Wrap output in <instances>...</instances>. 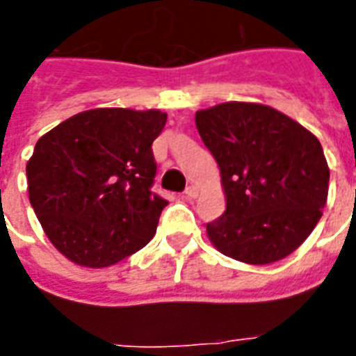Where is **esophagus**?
I'll return each instance as SVG.
<instances>
[{
  "label": "esophagus",
  "mask_w": 356,
  "mask_h": 356,
  "mask_svg": "<svg viewBox=\"0 0 356 356\" xmlns=\"http://www.w3.org/2000/svg\"><path fill=\"white\" fill-rule=\"evenodd\" d=\"M184 197H188V200L197 197V188H195V186H188V188L184 190Z\"/></svg>",
  "instance_id": "esophagus-1"
}]
</instances>
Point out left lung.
I'll return each instance as SVG.
<instances>
[{"instance_id":"1","label":"left lung","mask_w":356,"mask_h":356,"mask_svg":"<svg viewBox=\"0 0 356 356\" xmlns=\"http://www.w3.org/2000/svg\"><path fill=\"white\" fill-rule=\"evenodd\" d=\"M216 159L227 209L207 234L245 264H271L307 240L329 192L320 140L286 114L260 103L229 102L195 113Z\"/></svg>"}]
</instances>
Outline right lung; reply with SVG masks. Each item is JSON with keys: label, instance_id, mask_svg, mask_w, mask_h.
I'll return each mask as SVG.
<instances>
[{"label": "right lung", "instance_id": "right-lung-1", "mask_svg": "<svg viewBox=\"0 0 356 356\" xmlns=\"http://www.w3.org/2000/svg\"><path fill=\"white\" fill-rule=\"evenodd\" d=\"M166 113L92 108L42 136L27 162L29 201L60 253L107 268L155 236L166 200L151 192V144Z\"/></svg>", "mask_w": 356, "mask_h": 356}]
</instances>
